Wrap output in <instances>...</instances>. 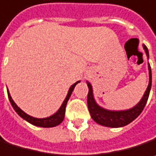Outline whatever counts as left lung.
<instances>
[{
	"mask_svg": "<svg viewBox=\"0 0 156 156\" xmlns=\"http://www.w3.org/2000/svg\"><path fill=\"white\" fill-rule=\"evenodd\" d=\"M143 48H144L145 52L148 58L149 57L148 50L145 44H143ZM148 71H149V83H148V86L145 91L141 100L134 107H133L129 110H126V111H110V110H106L105 108H102L101 106H99L97 104V102L95 101V98L93 96L92 86L90 82H87V85L89 87L88 101H87L88 108H89L90 116L93 119V120L101 126H107V127H115V128L125 126L134 120L143 111L145 105L147 102L148 96H149L150 90H151L152 73H151V67H150L149 63H148Z\"/></svg>",
	"mask_w": 156,
	"mask_h": 156,
	"instance_id": "1",
	"label": "left lung"
}]
</instances>
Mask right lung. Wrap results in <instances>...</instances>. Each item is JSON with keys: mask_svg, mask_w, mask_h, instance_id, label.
<instances>
[{"mask_svg": "<svg viewBox=\"0 0 156 156\" xmlns=\"http://www.w3.org/2000/svg\"><path fill=\"white\" fill-rule=\"evenodd\" d=\"M79 82H80V81L76 82L70 87L66 98H65L64 102L62 103L60 108L58 110V112L56 113H54L53 115L50 116V117L44 118V119H37V118H33V117L28 115L27 113H25L23 111H22L19 107L16 105V103L12 99L11 96H10V94L9 92V90H8V96H9V99L10 101V104H11L12 107L14 108V110L16 111V112L17 113L21 118H23V119H25L27 122L30 123L33 126H40V127H53V126H56L59 125L63 121V119H64V118H65V111H66V104H67V101H68L69 98L71 97V94H72V92L74 90V87Z\"/></svg>", "mask_w": 156, "mask_h": 156, "instance_id": "add662e5", "label": "right lung"}]
</instances>
